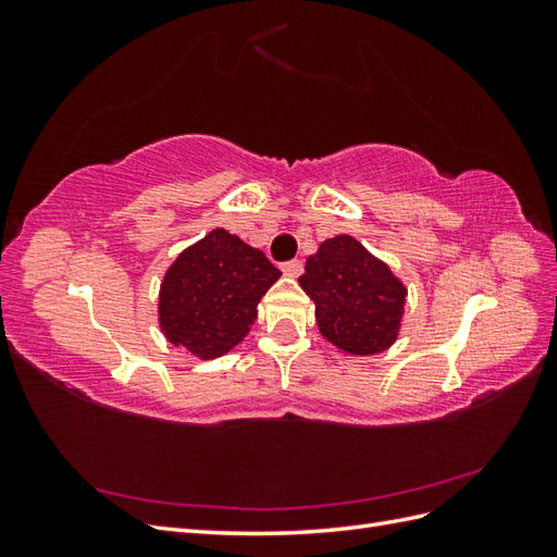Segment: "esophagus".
<instances>
[{
    "mask_svg": "<svg viewBox=\"0 0 557 557\" xmlns=\"http://www.w3.org/2000/svg\"><path fill=\"white\" fill-rule=\"evenodd\" d=\"M281 269H283V274H285V276L297 278L301 272H305V264H301L299 260H290V262H285Z\"/></svg>",
    "mask_w": 557,
    "mask_h": 557,
    "instance_id": "34e87169",
    "label": "esophagus"
}]
</instances>
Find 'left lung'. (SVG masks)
<instances>
[{
    "instance_id": "left-lung-1",
    "label": "left lung",
    "mask_w": 557,
    "mask_h": 557,
    "mask_svg": "<svg viewBox=\"0 0 557 557\" xmlns=\"http://www.w3.org/2000/svg\"><path fill=\"white\" fill-rule=\"evenodd\" d=\"M299 285L313 299L320 334L344 356H376L399 339L409 288L350 234L320 244Z\"/></svg>"
}]
</instances>
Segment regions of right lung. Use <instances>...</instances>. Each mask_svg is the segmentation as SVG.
<instances>
[{
	"mask_svg": "<svg viewBox=\"0 0 557 557\" xmlns=\"http://www.w3.org/2000/svg\"><path fill=\"white\" fill-rule=\"evenodd\" d=\"M278 278L260 248L215 227L166 267L158 293L160 332L199 360L221 358L246 339L260 299Z\"/></svg>",
	"mask_w": 557,
	"mask_h": 557,
	"instance_id": "obj_1",
	"label": "right lung"
}]
</instances>
